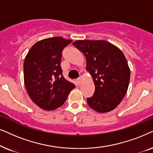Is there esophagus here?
Masks as SVG:
<instances>
[{
    "mask_svg": "<svg viewBox=\"0 0 153 153\" xmlns=\"http://www.w3.org/2000/svg\"><path fill=\"white\" fill-rule=\"evenodd\" d=\"M81 82H82V78L81 77H80L78 80H77V83H78V85H80L81 84Z\"/></svg>",
    "mask_w": 153,
    "mask_h": 153,
    "instance_id": "esophagus-1",
    "label": "esophagus"
}]
</instances>
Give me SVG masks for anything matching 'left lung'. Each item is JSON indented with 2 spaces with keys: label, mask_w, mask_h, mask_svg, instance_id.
Returning a JSON list of instances; mask_svg holds the SVG:
<instances>
[{
  "label": "left lung",
  "mask_w": 153,
  "mask_h": 153,
  "mask_svg": "<svg viewBox=\"0 0 153 153\" xmlns=\"http://www.w3.org/2000/svg\"><path fill=\"white\" fill-rule=\"evenodd\" d=\"M73 45L86 58V70L95 85L89 106L98 113L113 111L127 91L130 69L125 55L117 47L105 40H76Z\"/></svg>",
  "instance_id": "1"
}]
</instances>
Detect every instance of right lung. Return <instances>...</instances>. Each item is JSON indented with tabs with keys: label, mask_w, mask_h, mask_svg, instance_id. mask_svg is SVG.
<instances>
[{
	"label": "right lung",
	"mask_w": 153,
	"mask_h": 153,
	"mask_svg": "<svg viewBox=\"0 0 153 153\" xmlns=\"http://www.w3.org/2000/svg\"><path fill=\"white\" fill-rule=\"evenodd\" d=\"M72 42L62 37L40 40L31 47L24 62V80L31 100L45 111L62 106L75 85L64 78L62 50Z\"/></svg>",
	"instance_id": "right-lung-1"
}]
</instances>
